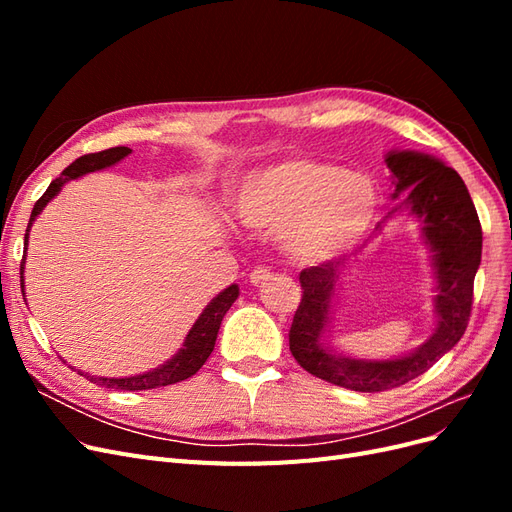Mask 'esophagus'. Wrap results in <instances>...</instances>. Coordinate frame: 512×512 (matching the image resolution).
Instances as JSON below:
<instances>
[{
  "instance_id": "obj_1",
  "label": "esophagus",
  "mask_w": 512,
  "mask_h": 512,
  "mask_svg": "<svg viewBox=\"0 0 512 512\" xmlns=\"http://www.w3.org/2000/svg\"><path fill=\"white\" fill-rule=\"evenodd\" d=\"M267 280H271V271H269L267 267H256V269L250 273V282H252L254 286L265 284Z\"/></svg>"
}]
</instances>
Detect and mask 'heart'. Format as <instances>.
<instances>
[{"label": "heart", "instance_id": "1", "mask_svg": "<svg viewBox=\"0 0 512 512\" xmlns=\"http://www.w3.org/2000/svg\"><path fill=\"white\" fill-rule=\"evenodd\" d=\"M235 213L243 226L280 230L297 262H327L359 245L378 213V190L361 173L314 158H286L252 170L239 185Z\"/></svg>", "mask_w": 512, "mask_h": 512}]
</instances>
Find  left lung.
I'll list each match as a JSON object with an SVG mask.
<instances>
[{
  "instance_id": "1",
  "label": "left lung",
  "mask_w": 512,
  "mask_h": 512,
  "mask_svg": "<svg viewBox=\"0 0 512 512\" xmlns=\"http://www.w3.org/2000/svg\"><path fill=\"white\" fill-rule=\"evenodd\" d=\"M384 162L395 179L391 198L406 194L386 220L399 211L414 215L431 252L436 273V331L423 346L399 359L363 361L335 354L322 344L342 275L337 262L329 260L301 271L303 299L288 335L290 352L305 371L359 393H380L414 380L459 342L470 320L474 275L483 252L478 213L466 183L451 166L418 151H389Z\"/></svg>"
}]
</instances>
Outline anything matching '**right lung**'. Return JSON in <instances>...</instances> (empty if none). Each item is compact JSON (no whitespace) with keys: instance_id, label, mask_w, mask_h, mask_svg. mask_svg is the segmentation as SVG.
Wrapping results in <instances>:
<instances>
[{"instance_id":"right-lung-1","label":"right lung","mask_w":512,"mask_h":512,"mask_svg":"<svg viewBox=\"0 0 512 512\" xmlns=\"http://www.w3.org/2000/svg\"><path fill=\"white\" fill-rule=\"evenodd\" d=\"M130 153H132V149H128V147H111V149H104L98 153H87V156H81L79 160H74L64 170V173H61L55 181H51L49 190H46L38 198V203L34 205V211H32V218H29L27 232H25V252H27L29 230H32L34 220L38 218L40 211L59 194V190L64 188L68 181L79 179L87 173H94V170L113 166L126 156H130ZM23 269H25V256L21 262V290H23ZM237 297H239L237 284H232L226 290H222L218 297H215L203 309V314L198 316L188 337H185L183 348L173 356V359H168L164 365L147 371V374H138V376H130V378H100V376L83 374V371H79V374L98 386H106V389H119V391H147V389H158V386H168V384H175L181 380H188L209 359V354L213 352V346H215V339H218L222 318L226 316L230 305L237 301Z\"/></svg>"}]
</instances>
